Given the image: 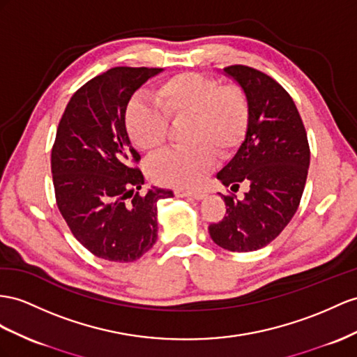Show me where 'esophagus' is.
Returning <instances> with one entry per match:
<instances>
[{
    "instance_id": "34e87169",
    "label": "esophagus",
    "mask_w": 357,
    "mask_h": 357,
    "mask_svg": "<svg viewBox=\"0 0 357 357\" xmlns=\"http://www.w3.org/2000/svg\"><path fill=\"white\" fill-rule=\"evenodd\" d=\"M176 197H193V199H204L205 191H184V190H176L175 191Z\"/></svg>"
}]
</instances>
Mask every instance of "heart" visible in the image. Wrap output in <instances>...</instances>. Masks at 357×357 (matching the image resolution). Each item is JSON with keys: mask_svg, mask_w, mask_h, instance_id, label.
<instances>
[{"mask_svg": "<svg viewBox=\"0 0 357 357\" xmlns=\"http://www.w3.org/2000/svg\"><path fill=\"white\" fill-rule=\"evenodd\" d=\"M152 96L158 108L131 102L125 113L128 135L142 152L155 153L166 144L169 122L188 123V148L169 151L149 164V176L160 185H197L213 169L215 155L229 158L248 134L250 102L236 83L220 84L213 77L182 72L155 86Z\"/></svg>", "mask_w": 357, "mask_h": 357, "instance_id": "1", "label": "heart"}]
</instances>
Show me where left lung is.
Masks as SVG:
<instances>
[{"mask_svg":"<svg viewBox=\"0 0 357 357\" xmlns=\"http://www.w3.org/2000/svg\"><path fill=\"white\" fill-rule=\"evenodd\" d=\"M249 96L250 122L238 152L217 173L225 187L250 190L238 200L222 195L226 215L208 226L213 241L229 252L270 244L294 217L303 195L310 151L303 121L288 91L264 72L244 65L225 68Z\"/></svg>","mask_w":357,"mask_h":357,"instance_id":"1","label":"left lung"}]
</instances>
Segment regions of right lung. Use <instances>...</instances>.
I'll use <instances>...</instances> for the list:
<instances>
[{"instance_id":"add662e5","label":"right lung","mask_w":357,"mask_h":357,"mask_svg":"<svg viewBox=\"0 0 357 357\" xmlns=\"http://www.w3.org/2000/svg\"><path fill=\"white\" fill-rule=\"evenodd\" d=\"M158 68H113L81 86L63 113L51 151L59 211L95 257L132 262L157 241V204L170 190L144 184L125 112L134 91Z\"/></svg>"}]
</instances>
